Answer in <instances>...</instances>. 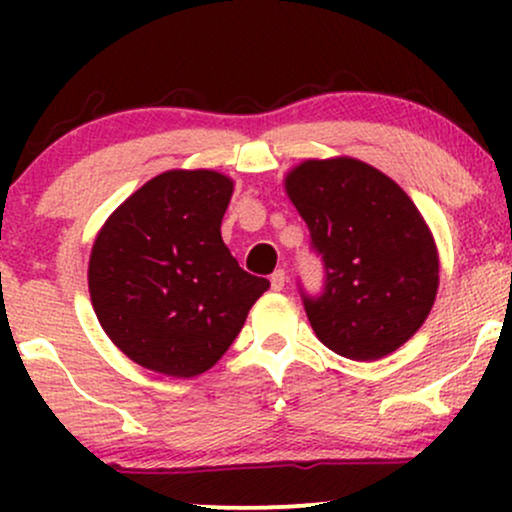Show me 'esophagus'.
I'll return each instance as SVG.
<instances>
[{
  "label": "esophagus",
  "instance_id": "1",
  "mask_svg": "<svg viewBox=\"0 0 512 512\" xmlns=\"http://www.w3.org/2000/svg\"><path fill=\"white\" fill-rule=\"evenodd\" d=\"M269 281H272L274 291H281V289H284V284H286V272H284V269H276V272L269 276Z\"/></svg>",
  "mask_w": 512,
  "mask_h": 512
}]
</instances>
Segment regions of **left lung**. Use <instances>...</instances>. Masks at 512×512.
<instances>
[{"mask_svg":"<svg viewBox=\"0 0 512 512\" xmlns=\"http://www.w3.org/2000/svg\"><path fill=\"white\" fill-rule=\"evenodd\" d=\"M284 187L325 262V293L303 296L317 339L354 361L397 351L438 293V248L421 211L395 180L349 156L308 158Z\"/></svg>","mask_w":512,"mask_h":512,"instance_id":"1","label":"left lung"}]
</instances>
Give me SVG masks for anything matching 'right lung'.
<instances>
[{
  "mask_svg": "<svg viewBox=\"0 0 512 512\" xmlns=\"http://www.w3.org/2000/svg\"><path fill=\"white\" fill-rule=\"evenodd\" d=\"M233 180L216 170H166L103 223L88 293L110 342L170 378L214 366L269 281L240 269L221 238Z\"/></svg>",
  "mask_w": 512,
  "mask_h": 512,
  "instance_id": "obj_1",
  "label": "right lung"
}]
</instances>
